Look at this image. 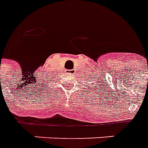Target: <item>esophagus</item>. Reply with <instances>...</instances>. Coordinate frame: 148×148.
Here are the masks:
<instances>
[{
    "instance_id": "esophagus-1",
    "label": "esophagus",
    "mask_w": 148,
    "mask_h": 148,
    "mask_svg": "<svg viewBox=\"0 0 148 148\" xmlns=\"http://www.w3.org/2000/svg\"><path fill=\"white\" fill-rule=\"evenodd\" d=\"M67 72H68L69 74H74V70H68V71H67Z\"/></svg>"
}]
</instances>
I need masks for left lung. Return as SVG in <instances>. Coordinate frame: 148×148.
Instances as JSON below:
<instances>
[{
    "label": "left lung",
    "instance_id": "obj_1",
    "mask_svg": "<svg viewBox=\"0 0 148 148\" xmlns=\"http://www.w3.org/2000/svg\"><path fill=\"white\" fill-rule=\"evenodd\" d=\"M96 76H97V75H96ZM93 78H96V77H92V79H93ZM96 79H97V78H96ZM105 80H106V79H105ZM100 82H102V81H99H99H97V86H96V87H95V88H96V87H98V88H100V85H99V84ZM100 83H103V82H100ZM93 84H94V83H93ZM103 86H104L105 84H103ZM88 89H89V88H88Z\"/></svg>",
    "mask_w": 148,
    "mask_h": 148
}]
</instances>
